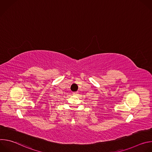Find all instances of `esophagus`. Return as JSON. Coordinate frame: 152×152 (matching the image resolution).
<instances>
[{
  "label": "esophagus",
  "instance_id": "esophagus-1",
  "mask_svg": "<svg viewBox=\"0 0 152 152\" xmlns=\"http://www.w3.org/2000/svg\"><path fill=\"white\" fill-rule=\"evenodd\" d=\"M73 94L74 96H77V95L78 94V93H77V92H73Z\"/></svg>",
  "mask_w": 152,
  "mask_h": 152
}]
</instances>
